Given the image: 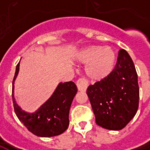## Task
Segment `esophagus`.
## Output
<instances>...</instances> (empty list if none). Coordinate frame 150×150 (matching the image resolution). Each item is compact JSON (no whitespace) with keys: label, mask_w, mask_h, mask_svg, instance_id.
Segmentation results:
<instances>
[{"label":"esophagus","mask_w":150,"mask_h":150,"mask_svg":"<svg viewBox=\"0 0 150 150\" xmlns=\"http://www.w3.org/2000/svg\"><path fill=\"white\" fill-rule=\"evenodd\" d=\"M76 85H77L79 91H85L88 87V82L86 79L79 78L76 82Z\"/></svg>","instance_id":"34e87169"}]
</instances>
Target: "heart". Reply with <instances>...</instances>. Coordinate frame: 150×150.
<instances>
[{
	"label": "heart",
	"mask_w": 150,
	"mask_h": 150,
	"mask_svg": "<svg viewBox=\"0 0 150 150\" xmlns=\"http://www.w3.org/2000/svg\"><path fill=\"white\" fill-rule=\"evenodd\" d=\"M77 62L86 64L85 72L93 80H101L110 75L115 67L116 54L109 46H91L79 51Z\"/></svg>",
	"instance_id": "heart-1"
}]
</instances>
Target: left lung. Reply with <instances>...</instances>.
Returning <instances> with one entry per match:
<instances>
[{"label": "left lung", "instance_id": "obj_1", "mask_svg": "<svg viewBox=\"0 0 150 150\" xmlns=\"http://www.w3.org/2000/svg\"><path fill=\"white\" fill-rule=\"evenodd\" d=\"M87 94L98 125L120 130L129 124L138 109L139 86L135 66L126 50H120L112 73L90 85Z\"/></svg>", "mask_w": 150, "mask_h": 150}]
</instances>
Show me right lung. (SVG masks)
<instances>
[{
	"mask_svg": "<svg viewBox=\"0 0 150 150\" xmlns=\"http://www.w3.org/2000/svg\"><path fill=\"white\" fill-rule=\"evenodd\" d=\"M19 71V63L17 65L13 85ZM12 97L14 112L21 122L34 135L49 137L60 135L69 126V111L72 100L77 92V87L72 81L60 83L54 92L46 103L34 113L25 112L19 107L13 96Z\"/></svg>",
	"mask_w": 150,
	"mask_h": 150,
	"instance_id": "add662e5",
	"label": "right lung"
}]
</instances>
